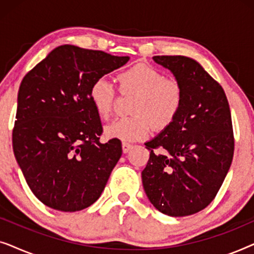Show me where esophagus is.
<instances>
[{
  "instance_id": "esophagus-1",
  "label": "esophagus",
  "mask_w": 254,
  "mask_h": 254,
  "mask_svg": "<svg viewBox=\"0 0 254 254\" xmlns=\"http://www.w3.org/2000/svg\"><path fill=\"white\" fill-rule=\"evenodd\" d=\"M131 148H133V144L128 143V142H123V151L125 152V154L129 151Z\"/></svg>"
}]
</instances>
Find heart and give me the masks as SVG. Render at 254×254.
Listing matches in <instances>:
<instances>
[{
  "mask_svg": "<svg viewBox=\"0 0 254 254\" xmlns=\"http://www.w3.org/2000/svg\"><path fill=\"white\" fill-rule=\"evenodd\" d=\"M121 92L135 93L131 100L133 116L119 118L105 128L109 137L131 142L145 138L154 129L169 126L179 113L183 89L176 79L166 78L158 69L147 64L131 65L119 75ZM114 86L100 77L89 89V99L96 113L106 119L112 111Z\"/></svg>",
  "mask_w": 254,
  "mask_h": 254,
  "instance_id": "b5f03b06",
  "label": "heart"
}]
</instances>
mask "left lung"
I'll list each match as a JSON object with an SVG mask.
<instances>
[{
  "instance_id": "left-lung-1",
  "label": "left lung",
  "mask_w": 254,
  "mask_h": 254,
  "mask_svg": "<svg viewBox=\"0 0 254 254\" xmlns=\"http://www.w3.org/2000/svg\"><path fill=\"white\" fill-rule=\"evenodd\" d=\"M183 89L179 113L145 148L150 157L142 184L161 213L189 216L209 204L234 157L231 113L224 90L199 62L183 55H156Z\"/></svg>"
}]
</instances>
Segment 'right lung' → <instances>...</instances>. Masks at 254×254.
I'll use <instances>...</instances> for the list:
<instances>
[{"label": "right lung", "mask_w": 254, "mask_h": 254, "mask_svg": "<svg viewBox=\"0 0 254 254\" xmlns=\"http://www.w3.org/2000/svg\"><path fill=\"white\" fill-rule=\"evenodd\" d=\"M128 60L62 45L24 76L17 97L13 154L32 193L47 207L82 210L105 189L123 148L118 138L99 141L103 127L89 89Z\"/></svg>", "instance_id": "1"}]
</instances>
